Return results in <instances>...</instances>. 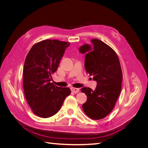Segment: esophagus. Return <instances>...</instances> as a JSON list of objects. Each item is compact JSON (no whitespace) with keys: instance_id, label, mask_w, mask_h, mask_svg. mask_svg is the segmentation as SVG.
<instances>
[{"instance_id":"1","label":"esophagus","mask_w":148,"mask_h":148,"mask_svg":"<svg viewBox=\"0 0 148 148\" xmlns=\"http://www.w3.org/2000/svg\"><path fill=\"white\" fill-rule=\"evenodd\" d=\"M71 91L74 93H78L79 92V89L76 88H71Z\"/></svg>"}]
</instances>
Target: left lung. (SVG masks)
Segmentation results:
<instances>
[{"label": "left lung", "mask_w": 148, "mask_h": 148, "mask_svg": "<svg viewBox=\"0 0 148 148\" xmlns=\"http://www.w3.org/2000/svg\"><path fill=\"white\" fill-rule=\"evenodd\" d=\"M92 44H84L79 52L85 54L86 72L97 82L95 90L84 87L86 102L83 104L84 112L93 120H100L109 115L121 92L122 71L116 52L107 44L97 39L91 40Z\"/></svg>", "instance_id": "8db88e82"}]
</instances>
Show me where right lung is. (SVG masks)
I'll list each match as a JSON object with an SVG mask.
<instances>
[{
  "mask_svg": "<svg viewBox=\"0 0 148 148\" xmlns=\"http://www.w3.org/2000/svg\"><path fill=\"white\" fill-rule=\"evenodd\" d=\"M70 42L59 40H44L36 43L26 56L23 67L24 93L33 112L48 118L60 110L69 88L58 87L51 83L52 74L57 71L65 49Z\"/></svg>",
  "mask_w": 148,
  "mask_h": 148,
  "instance_id": "obj_1",
  "label": "right lung"
}]
</instances>
